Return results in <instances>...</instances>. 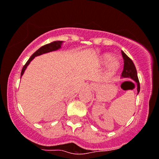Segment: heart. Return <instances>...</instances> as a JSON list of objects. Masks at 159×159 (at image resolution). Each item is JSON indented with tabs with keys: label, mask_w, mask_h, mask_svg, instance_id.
I'll return each mask as SVG.
<instances>
[{
	"label": "heart",
	"mask_w": 159,
	"mask_h": 159,
	"mask_svg": "<svg viewBox=\"0 0 159 159\" xmlns=\"http://www.w3.org/2000/svg\"><path fill=\"white\" fill-rule=\"evenodd\" d=\"M113 57L109 53L101 55L100 57V62L103 65L109 64V71L110 74H114L117 71L120 66V62L117 59H113Z\"/></svg>",
	"instance_id": "b5f03b06"
}]
</instances>
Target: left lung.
Masks as SVG:
<instances>
[{"label":"left lung","instance_id":"obj_1","mask_svg":"<svg viewBox=\"0 0 159 159\" xmlns=\"http://www.w3.org/2000/svg\"><path fill=\"white\" fill-rule=\"evenodd\" d=\"M122 56H123V62H124L123 72H122L121 75L122 77L123 78H129L136 81L137 83V94H138V93L140 91V84L138 76H137L136 67H135V65L133 62V61L123 51H122Z\"/></svg>","mask_w":159,"mask_h":159}]
</instances>
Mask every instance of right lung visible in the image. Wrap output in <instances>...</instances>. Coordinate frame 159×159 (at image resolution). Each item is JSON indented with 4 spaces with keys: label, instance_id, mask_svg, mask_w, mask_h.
<instances>
[{
    "label": "right lung",
    "instance_id": "obj_1",
    "mask_svg": "<svg viewBox=\"0 0 159 159\" xmlns=\"http://www.w3.org/2000/svg\"><path fill=\"white\" fill-rule=\"evenodd\" d=\"M61 43L62 42L61 41H55V42H52V43H49V44H46L45 45V46H42L41 48H39V49L37 50L36 52H35L34 53H33V55L31 56V57L29 58V60H28L27 61H26V63L25 64V66H23V69H22V71H21V76L23 75V73H24V71L26 70V67H27L28 65L30 64V62L32 61V60L36 56H40V55L42 54H44V53H46V52H52V51H55V50H57L59 49V48H61Z\"/></svg>",
    "mask_w": 159,
    "mask_h": 159
}]
</instances>
